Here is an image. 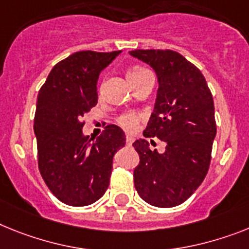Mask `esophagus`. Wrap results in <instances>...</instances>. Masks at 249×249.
I'll list each match as a JSON object with an SVG mask.
<instances>
[{
    "mask_svg": "<svg viewBox=\"0 0 249 249\" xmlns=\"http://www.w3.org/2000/svg\"><path fill=\"white\" fill-rule=\"evenodd\" d=\"M133 142H134V139L131 137H126V145H131L133 144Z\"/></svg>",
    "mask_w": 249,
    "mask_h": 249,
    "instance_id": "34e87169",
    "label": "esophagus"
}]
</instances>
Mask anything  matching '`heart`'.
<instances>
[{
  "mask_svg": "<svg viewBox=\"0 0 249 249\" xmlns=\"http://www.w3.org/2000/svg\"><path fill=\"white\" fill-rule=\"evenodd\" d=\"M149 71L143 68V67H139V66H135L133 67L130 71L128 72V78L129 81H133L135 78H139L141 76L148 73ZM141 115L137 114V112H125V114L120 115L118 118V124L120 125L121 128L124 129L125 131H134L135 129L138 128V125L141 123Z\"/></svg>",
  "mask_w": 249,
  "mask_h": 249,
  "instance_id": "b5f03b06",
  "label": "heart"
}]
</instances>
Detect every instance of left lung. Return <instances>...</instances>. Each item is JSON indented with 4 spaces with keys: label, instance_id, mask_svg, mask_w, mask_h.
<instances>
[{
    "label": "left lung",
    "instance_id": "left-lung-1",
    "mask_svg": "<svg viewBox=\"0 0 249 249\" xmlns=\"http://www.w3.org/2000/svg\"><path fill=\"white\" fill-rule=\"evenodd\" d=\"M130 54L149 64L160 82L143 134L166 143L162 154L150 150L145 141L133 143L139 154L135 189L150 205L173 208L189 199L209 171L216 134L214 100L199 68L175 50L135 49Z\"/></svg>",
    "mask_w": 249,
    "mask_h": 249
}]
</instances>
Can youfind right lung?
<instances>
[{
    "mask_svg": "<svg viewBox=\"0 0 249 249\" xmlns=\"http://www.w3.org/2000/svg\"><path fill=\"white\" fill-rule=\"evenodd\" d=\"M119 53H73L53 67L37 93V167L52 194L67 205H91L101 199L114 154L125 145L124 131L114 124L106 125L95 143L82 133L83 116L97 104L100 73Z\"/></svg>",
    "mask_w": 249,
    "mask_h": 249,
    "instance_id": "1",
    "label": "right lung"
}]
</instances>
